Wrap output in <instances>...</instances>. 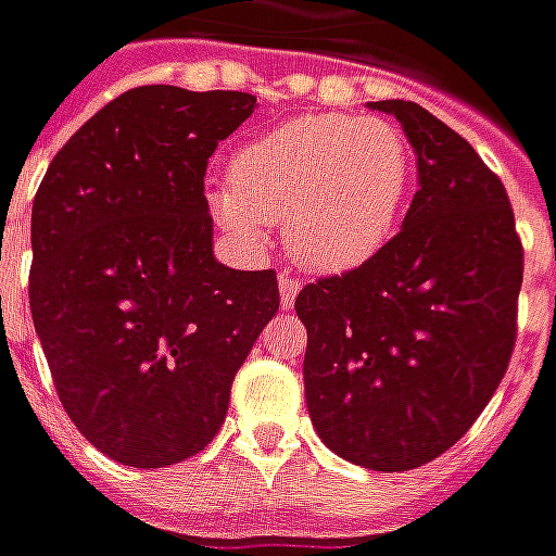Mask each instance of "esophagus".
Instances as JSON below:
<instances>
[{
    "mask_svg": "<svg viewBox=\"0 0 556 556\" xmlns=\"http://www.w3.org/2000/svg\"><path fill=\"white\" fill-rule=\"evenodd\" d=\"M298 291H301V282H298V279H291L289 274H279V303H282V309H291V306H294Z\"/></svg>",
    "mask_w": 556,
    "mask_h": 556,
    "instance_id": "34e87169",
    "label": "esophagus"
}]
</instances>
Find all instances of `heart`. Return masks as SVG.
I'll use <instances>...</instances> for the list:
<instances>
[{
  "instance_id": "b5f03b06",
  "label": "heart",
  "mask_w": 556,
  "mask_h": 556,
  "mask_svg": "<svg viewBox=\"0 0 556 556\" xmlns=\"http://www.w3.org/2000/svg\"><path fill=\"white\" fill-rule=\"evenodd\" d=\"M414 184V154L387 118L309 113L243 142L229 187L207 193L217 226L262 250L282 223L291 258L313 274H349L393 241Z\"/></svg>"
}]
</instances>
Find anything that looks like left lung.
Instances as JSON below:
<instances>
[{"instance_id": "8db88e82", "label": "left lung", "mask_w": 556, "mask_h": 556, "mask_svg": "<svg viewBox=\"0 0 556 556\" xmlns=\"http://www.w3.org/2000/svg\"><path fill=\"white\" fill-rule=\"evenodd\" d=\"M396 115L417 154V193L393 241L342 277L309 282L303 387L318 438L369 470L446 453L501 387L515 349L525 250L501 178L414 101Z\"/></svg>"}]
</instances>
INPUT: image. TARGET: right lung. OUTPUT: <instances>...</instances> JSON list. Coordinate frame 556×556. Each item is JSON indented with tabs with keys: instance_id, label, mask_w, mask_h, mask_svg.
Returning <instances> with one entry per match:
<instances>
[{
	"instance_id": "obj_1",
	"label": "right lung",
	"mask_w": 556,
	"mask_h": 556,
	"mask_svg": "<svg viewBox=\"0 0 556 556\" xmlns=\"http://www.w3.org/2000/svg\"><path fill=\"white\" fill-rule=\"evenodd\" d=\"M247 91L139 86L67 139L31 202V321L67 417L103 455L166 467L214 441L277 315V270L214 258L205 169Z\"/></svg>"
}]
</instances>
